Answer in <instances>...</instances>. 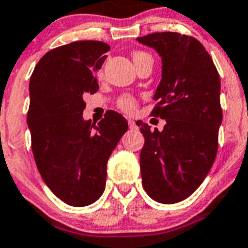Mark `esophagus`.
<instances>
[{
    "label": "esophagus",
    "mask_w": 248,
    "mask_h": 248,
    "mask_svg": "<svg viewBox=\"0 0 248 248\" xmlns=\"http://www.w3.org/2000/svg\"><path fill=\"white\" fill-rule=\"evenodd\" d=\"M128 127H130V130H137L136 122L133 121V120H128Z\"/></svg>",
    "instance_id": "obj_1"
}]
</instances>
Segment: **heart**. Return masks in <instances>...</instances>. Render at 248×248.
<instances>
[{"mask_svg":"<svg viewBox=\"0 0 248 248\" xmlns=\"http://www.w3.org/2000/svg\"><path fill=\"white\" fill-rule=\"evenodd\" d=\"M147 56H148L147 53L141 52V51H137V52L133 53V61H136V60H139V59H142V57H147ZM101 75H102V70L98 71V76H101ZM117 106H118V108L122 109V111L126 112V113H132V112H135V109H136L137 103H136V100H135L132 96L124 94V96H122V97L118 100Z\"/></svg>","mask_w":248,"mask_h":248,"instance_id":"heart-1","label":"heart"}]
</instances>
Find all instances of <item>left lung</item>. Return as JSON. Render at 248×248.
I'll return each mask as SVG.
<instances>
[{
    "instance_id": "left-lung-1",
    "label": "left lung",
    "mask_w": 248,
    "mask_h": 248,
    "mask_svg": "<svg viewBox=\"0 0 248 248\" xmlns=\"http://www.w3.org/2000/svg\"><path fill=\"white\" fill-rule=\"evenodd\" d=\"M162 59V78L151 115L162 131L137 122L145 137L140 155L142 186L151 199L176 203L192 195L214 165L222 122L219 76L202 44L177 32L137 38Z\"/></svg>"
}]
</instances>
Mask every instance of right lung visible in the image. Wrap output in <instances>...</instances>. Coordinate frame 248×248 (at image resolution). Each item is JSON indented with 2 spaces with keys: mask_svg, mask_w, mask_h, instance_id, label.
Listing matches in <instances>:
<instances>
[{
  "mask_svg": "<svg viewBox=\"0 0 248 248\" xmlns=\"http://www.w3.org/2000/svg\"><path fill=\"white\" fill-rule=\"evenodd\" d=\"M109 46L76 41L51 49L30 79L27 124L42 180L64 203L83 207L101 197L107 161L128 128L124 116L107 111L97 124L82 117L86 93L98 91L94 72Z\"/></svg>",
  "mask_w": 248,
  "mask_h": 248,
  "instance_id": "1",
  "label": "right lung"
}]
</instances>
